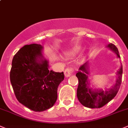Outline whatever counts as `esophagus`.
<instances>
[{"label":"esophagus","instance_id":"1","mask_svg":"<svg viewBox=\"0 0 128 128\" xmlns=\"http://www.w3.org/2000/svg\"><path fill=\"white\" fill-rule=\"evenodd\" d=\"M74 72V68L69 67V68H67L64 71V75H65L66 77H69V76H71Z\"/></svg>","mask_w":128,"mask_h":128}]
</instances>
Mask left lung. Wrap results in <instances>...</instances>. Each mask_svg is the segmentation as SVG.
Instances as JSON below:
<instances>
[{"instance_id":"left-lung-1","label":"left lung","mask_w":128,"mask_h":128,"mask_svg":"<svg viewBox=\"0 0 128 128\" xmlns=\"http://www.w3.org/2000/svg\"><path fill=\"white\" fill-rule=\"evenodd\" d=\"M111 50L116 53L118 57L120 58L119 51L118 48L112 44L108 45ZM88 63L81 66L79 68L78 72L76 76L78 79V86L77 89V96L79 101L83 106L88 108H100L107 104L116 95L120 88L122 82V66L118 71V75L116 83L110 89L106 91H96L92 92L91 90L88 88V83L87 81V66Z\"/></svg>"}]
</instances>
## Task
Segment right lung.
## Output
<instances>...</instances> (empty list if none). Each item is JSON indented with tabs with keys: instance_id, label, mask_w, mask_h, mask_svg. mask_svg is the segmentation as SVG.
<instances>
[{
	"instance_id": "right-lung-1",
	"label": "right lung",
	"mask_w": 128,
	"mask_h": 128,
	"mask_svg": "<svg viewBox=\"0 0 128 128\" xmlns=\"http://www.w3.org/2000/svg\"><path fill=\"white\" fill-rule=\"evenodd\" d=\"M42 46L30 44L22 46L14 55L10 80L15 96L21 104L35 112L45 110L54 105L57 88L64 79V72L49 71L48 62L42 60Z\"/></svg>"
}]
</instances>
